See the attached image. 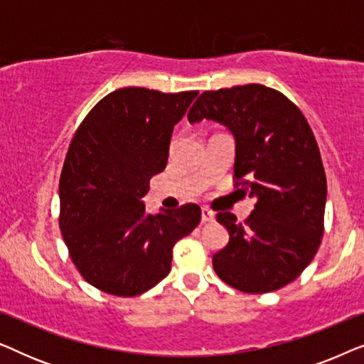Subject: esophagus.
<instances>
[{
	"mask_svg": "<svg viewBox=\"0 0 364 364\" xmlns=\"http://www.w3.org/2000/svg\"><path fill=\"white\" fill-rule=\"evenodd\" d=\"M215 215H213L212 210H208L207 207H202V223H207V222H212Z\"/></svg>",
	"mask_w": 364,
	"mask_h": 364,
	"instance_id": "obj_1",
	"label": "esophagus"
}]
</instances>
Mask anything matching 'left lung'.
<instances>
[{"instance_id":"1","label":"left lung","mask_w":364,"mask_h":364,"mask_svg":"<svg viewBox=\"0 0 364 364\" xmlns=\"http://www.w3.org/2000/svg\"><path fill=\"white\" fill-rule=\"evenodd\" d=\"M187 117L233 134L235 187L257 198L243 223L217 213L230 238L213 255V270L245 293L288 285L310 265L325 222L326 176L310 124L290 99L262 84L202 92Z\"/></svg>"}]
</instances>
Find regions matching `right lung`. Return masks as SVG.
Listing matches in <instances>:
<instances>
[{"mask_svg": "<svg viewBox=\"0 0 364 364\" xmlns=\"http://www.w3.org/2000/svg\"><path fill=\"white\" fill-rule=\"evenodd\" d=\"M197 94L117 89L74 134L59 178V227L73 263L97 290H151L171 272L176 242L200 222L197 203L147 215L141 200L166 168L173 126Z\"/></svg>", "mask_w": 364, "mask_h": 364, "instance_id": "add662e5", "label": "right lung"}]
</instances>
